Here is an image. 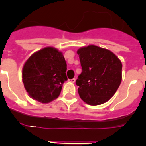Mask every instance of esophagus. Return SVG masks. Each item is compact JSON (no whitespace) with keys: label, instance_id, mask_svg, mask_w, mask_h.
Masks as SVG:
<instances>
[{"label":"esophagus","instance_id":"1","mask_svg":"<svg viewBox=\"0 0 146 146\" xmlns=\"http://www.w3.org/2000/svg\"><path fill=\"white\" fill-rule=\"evenodd\" d=\"M69 82H76V79H75V78H73V79H72V80H69Z\"/></svg>","mask_w":146,"mask_h":146}]
</instances>
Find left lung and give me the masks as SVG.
<instances>
[{"instance_id":"left-lung-1","label":"left lung","mask_w":146,"mask_h":146,"mask_svg":"<svg viewBox=\"0 0 146 146\" xmlns=\"http://www.w3.org/2000/svg\"><path fill=\"white\" fill-rule=\"evenodd\" d=\"M82 71L76 80L80 98L90 105L108 102L122 80V63L113 52L96 45L78 49Z\"/></svg>"}]
</instances>
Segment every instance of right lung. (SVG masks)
Segmentation results:
<instances>
[{"label":"right lung","mask_w":146,"mask_h":146,"mask_svg":"<svg viewBox=\"0 0 146 146\" xmlns=\"http://www.w3.org/2000/svg\"><path fill=\"white\" fill-rule=\"evenodd\" d=\"M66 63L63 53L46 47L31 55L22 70L24 87L34 100L46 104L59 96L67 80Z\"/></svg>","instance_id":"add662e5"}]
</instances>
